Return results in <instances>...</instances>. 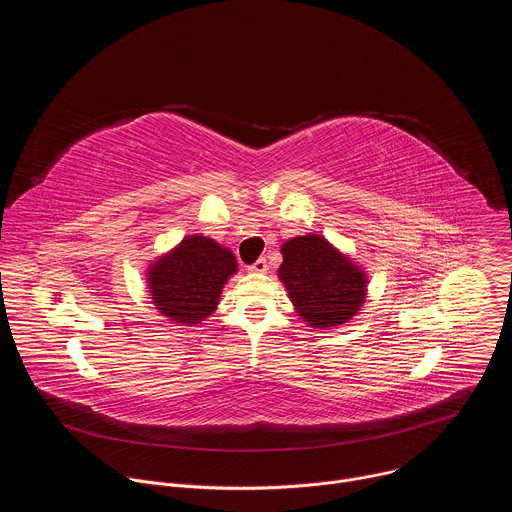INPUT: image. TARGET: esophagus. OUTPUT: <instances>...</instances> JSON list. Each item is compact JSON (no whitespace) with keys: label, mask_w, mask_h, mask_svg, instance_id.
Here are the masks:
<instances>
[{"label":"esophagus","mask_w":512,"mask_h":512,"mask_svg":"<svg viewBox=\"0 0 512 512\" xmlns=\"http://www.w3.org/2000/svg\"><path fill=\"white\" fill-rule=\"evenodd\" d=\"M251 273H267V259H257L253 265H249Z\"/></svg>","instance_id":"esophagus-1"}]
</instances>
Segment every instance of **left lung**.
<instances>
[{
  "label": "left lung",
  "instance_id": "8db88e82",
  "mask_svg": "<svg viewBox=\"0 0 512 512\" xmlns=\"http://www.w3.org/2000/svg\"><path fill=\"white\" fill-rule=\"evenodd\" d=\"M277 277L296 314L316 330L350 322L367 300L369 275L326 237L308 233L281 245Z\"/></svg>",
  "mask_w": 512,
  "mask_h": 512
}]
</instances>
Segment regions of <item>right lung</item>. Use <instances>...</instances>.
I'll use <instances>...</instances> for the list:
<instances>
[{
    "label": "right lung",
    "instance_id": "right-lung-1",
    "mask_svg": "<svg viewBox=\"0 0 512 512\" xmlns=\"http://www.w3.org/2000/svg\"><path fill=\"white\" fill-rule=\"evenodd\" d=\"M237 269L231 249L204 235H188L148 265L145 283L160 316L178 326H196L214 314Z\"/></svg>",
    "mask_w": 512,
    "mask_h": 512
}]
</instances>
